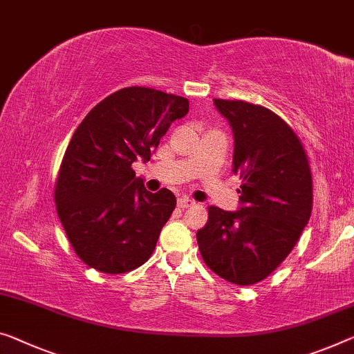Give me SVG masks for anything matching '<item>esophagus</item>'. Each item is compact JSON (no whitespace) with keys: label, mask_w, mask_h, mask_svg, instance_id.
<instances>
[{"label":"esophagus","mask_w":354,"mask_h":354,"mask_svg":"<svg viewBox=\"0 0 354 354\" xmlns=\"http://www.w3.org/2000/svg\"><path fill=\"white\" fill-rule=\"evenodd\" d=\"M196 203L193 199H189V198H187V196H182V198H178V201H177V205L180 209H187V207H192V205H194Z\"/></svg>","instance_id":"34e87169"}]
</instances>
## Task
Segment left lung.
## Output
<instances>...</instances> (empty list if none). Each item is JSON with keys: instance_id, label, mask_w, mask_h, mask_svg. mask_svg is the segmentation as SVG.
<instances>
[{"instance_id": "left-lung-1", "label": "left lung", "mask_w": 354, "mask_h": 354, "mask_svg": "<svg viewBox=\"0 0 354 354\" xmlns=\"http://www.w3.org/2000/svg\"><path fill=\"white\" fill-rule=\"evenodd\" d=\"M214 104L234 133L241 207L226 212L212 205L196 237L210 270L248 286L279 268L301 237L312 214V171L301 140L277 113L245 101Z\"/></svg>"}]
</instances>
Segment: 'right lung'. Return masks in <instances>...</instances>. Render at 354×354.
<instances>
[{
    "instance_id": "right-lung-1",
    "label": "right lung",
    "mask_w": 354,
    "mask_h": 354,
    "mask_svg": "<svg viewBox=\"0 0 354 354\" xmlns=\"http://www.w3.org/2000/svg\"><path fill=\"white\" fill-rule=\"evenodd\" d=\"M188 104L187 97L127 86L96 104L74 131L59 166L55 204L86 266L124 274L151 257L177 201L167 188L147 192L131 165L150 160Z\"/></svg>"
}]
</instances>
